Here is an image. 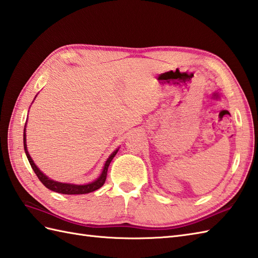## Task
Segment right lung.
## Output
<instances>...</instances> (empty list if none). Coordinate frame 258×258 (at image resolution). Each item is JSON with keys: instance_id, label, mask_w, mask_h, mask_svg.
I'll list each match as a JSON object with an SVG mask.
<instances>
[{"instance_id": "add662e5", "label": "right lung", "mask_w": 258, "mask_h": 258, "mask_svg": "<svg viewBox=\"0 0 258 258\" xmlns=\"http://www.w3.org/2000/svg\"><path fill=\"white\" fill-rule=\"evenodd\" d=\"M36 98V97H35ZM26 123H25V128H24V135H23V141H24V150L26 153V157L28 159V162H30L32 169L34 170V172L37 175V177L39 179L43 184L46 186L49 190L57 192V193H61V194H86V193H90V192H94L96 190H98L102 185H104V183L106 181V177H107V171H108V167H109V164L111 162V160L113 159V157L116 156L119 148L116 149L110 156L109 158L107 159V161L105 162L104 168H102V171L100 175L97 177V179L93 182L87 183V184H74V183H62V182H58V181H54L49 179L47 175H45L41 170L37 168V165L34 163L33 159L31 158L30 153L27 151V145H26Z\"/></svg>"}]
</instances>
